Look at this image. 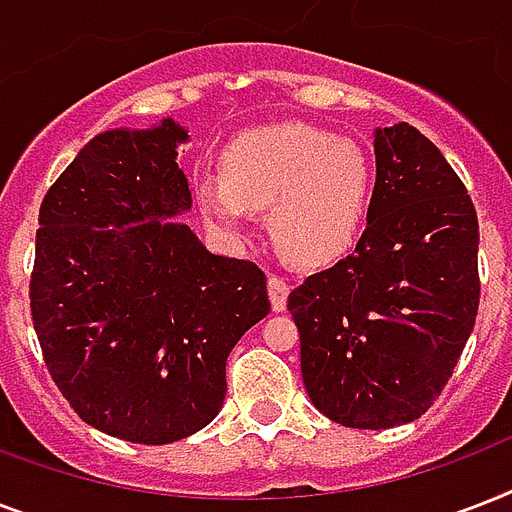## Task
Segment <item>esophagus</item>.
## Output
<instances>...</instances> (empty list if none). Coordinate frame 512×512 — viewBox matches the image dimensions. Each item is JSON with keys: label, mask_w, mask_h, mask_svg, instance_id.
<instances>
[{"label": "esophagus", "mask_w": 512, "mask_h": 512, "mask_svg": "<svg viewBox=\"0 0 512 512\" xmlns=\"http://www.w3.org/2000/svg\"><path fill=\"white\" fill-rule=\"evenodd\" d=\"M268 297H271L273 311H284V308H287V297H289L287 279H281V276L271 273V276H268Z\"/></svg>", "instance_id": "obj_1"}]
</instances>
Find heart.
<instances>
[{
    "label": "heart",
    "instance_id": "b5f03b06",
    "mask_svg": "<svg viewBox=\"0 0 512 512\" xmlns=\"http://www.w3.org/2000/svg\"><path fill=\"white\" fill-rule=\"evenodd\" d=\"M196 201L217 231L241 233L249 209H268L273 244L303 265L345 255L374 201V164L353 140L313 124H268L236 135L220 175L196 180Z\"/></svg>",
    "mask_w": 512,
    "mask_h": 512
}]
</instances>
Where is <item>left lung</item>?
<instances>
[{
  "instance_id": "obj_1",
  "label": "left lung",
  "mask_w": 512,
  "mask_h": 512,
  "mask_svg": "<svg viewBox=\"0 0 512 512\" xmlns=\"http://www.w3.org/2000/svg\"><path fill=\"white\" fill-rule=\"evenodd\" d=\"M377 183L356 252L289 292L313 406L382 430L428 412L476 324L478 217L412 124L374 132Z\"/></svg>"
}]
</instances>
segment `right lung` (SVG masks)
<instances>
[{"label":"right lung","instance_id":"add662e5","mask_svg":"<svg viewBox=\"0 0 512 512\" xmlns=\"http://www.w3.org/2000/svg\"><path fill=\"white\" fill-rule=\"evenodd\" d=\"M188 132H100L39 209L28 297L44 364L87 425L132 444H172L215 420L225 361L271 311L265 273L207 252L175 215Z\"/></svg>","mask_w":512,"mask_h":512}]
</instances>
